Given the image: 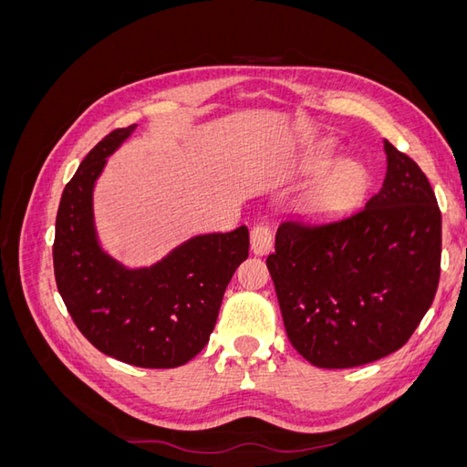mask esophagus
I'll return each mask as SVG.
<instances>
[{
    "instance_id": "1",
    "label": "esophagus",
    "mask_w": 467,
    "mask_h": 467,
    "mask_svg": "<svg viewBox=\"0 0 467 467\" xmlns=\"http://www.w3.org/2000/svg\"><path fill=\"white\" fill-rule=\"evenodd\" d=\"M273 247V232L268 225L257 223L251 228V251L255 255H265Z\"/></svg>"
}]
</instances>
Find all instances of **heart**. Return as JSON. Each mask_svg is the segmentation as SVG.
I'll use <instances>...</instances> for the list:
<instances>
[{
    "label": "heart",
    "mask_w": 467,
    "mask_h": 467,
    "mask_svg": "<svg viewBox=\"0 0 467 467\" xmlns=\"http://www.w3.org/2000/svg\"><path fill=\"white\" fill-rule=\"evenodd\" d=\"M329 151L321 150L307 160L309 169H321L329 161ZM362 182V169L355 161H341L325 175L309 194V208L319 214H331V212L345 206V202L357 192Z\"/></svg>",
    "instance_id": "b5f03b06"
}]
</instances>
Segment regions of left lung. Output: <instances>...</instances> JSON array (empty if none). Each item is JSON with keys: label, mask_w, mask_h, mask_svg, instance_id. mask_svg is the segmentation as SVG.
<instances>
[{"label": "left lung", "mask_w": 467, "mask_h": 467, "mask_svg": "<svg viewBox=\"0 0 467 467\" xmlns=\"http://www.w3.org/2000/svg\"><path fill=\"white\" fill-rule=\"evenodd\" d=\"M386 179L360 210L280 222L266 257L292 347L319 368L401 348L441 278L442 216L427 175L384 140Z\"/></svg>", "instance_id": "obj_1"}]
</instances>
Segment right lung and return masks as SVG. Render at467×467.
<instances>
[{
  "instance_id": "right-lung-1",
  "label": "right lung",
  "mask_w": 467,
  "mask_h": 467,
  "mask_svg": "<svg viewBox=\"0 0 467 467\" xmlns=\"http://www.w3.org/2000/svg\"><path fill=\"white\" fill-rule=\"evenodd\" d=\"M136 130H112L67 182L54 235L56 286L78 329L105 355L140 368H175L214 331L225 286L249 255V232L194 235L150 266L130 268L101 247L93 189L107 158Z\"/></svg>"
}]
</instances>
